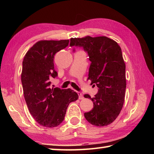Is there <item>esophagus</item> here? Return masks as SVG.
<instances>
[{
  "label": "esophagus",
  "instance_id": "obj_1",
  "mask_svg": "<svg viewBox=\"0 0 154 154\" xmlns=\"http://www.w3.org/2000/svg\"><path fill=\"white\" fill-rule=\"evenodd\" d=\"M77 94H78V95H79V99L82 100V99L83 98V96L82 93H81L80 92H77Z\"/></svg>",
  "mask_w": 154,
  "mask_h": 154
}]
</instances>
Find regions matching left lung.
I'll use <instances>...</instances> for the list:
<instances>
[{
  "mask_svg": "<svg viewBox=\"0 0 154 154\" xmlns=\"http://www.w3.org/2000/svg\"><path fill=\"white\" fill-rule=\"evenodd\" d=\"M70 46L82 48L87 52L91 62L88 79L98 87L94 98L84 95L94 104L92 110L84 113L85 118L94 126H107L118 118L124 102L126 65L121 48L106 36H89L71 38Z\"/></svg>",
  "mask_w": 154,
  "mask_h": 154,
  "instance_id": "8db88e82",
  "label": "left lung"
}]
</instances>
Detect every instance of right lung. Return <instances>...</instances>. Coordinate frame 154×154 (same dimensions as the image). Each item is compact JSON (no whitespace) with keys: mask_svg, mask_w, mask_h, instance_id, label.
Wrapping results in <instances>:
<instances>
[{"mask_svg":"<svg viewBox=\"0 0 154 154\" xmlns=\"http://www.w3.org/2000/svg\"><path fill=\"white\" fill-rule=\"evenodd\" d=\"M69 43V40L38 41L27 51L22 62L21 80L26 103L33 118L43 126L60 124L70 103L79 97L71 89L50 88V80L58 76L54 56Z\"/></svg>","mask_w":154,"mask_h":154,"instance_id":"right-lung-1","label":"right lung"}]
</instances>
